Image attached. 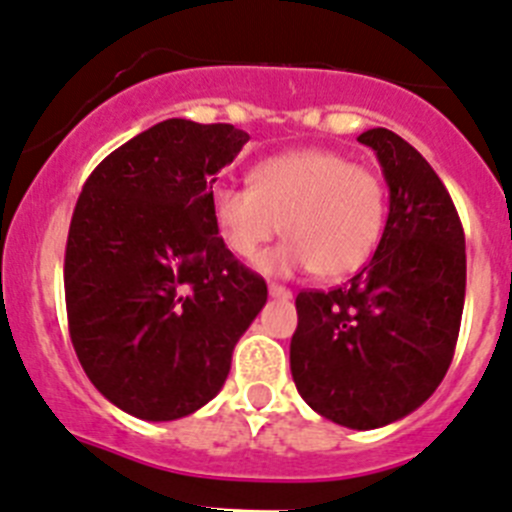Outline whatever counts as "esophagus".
<instances>
[{
    "mask_svg": "<svg viewBox=\"0 0 512 512\" xmlns=\"http://www.w3.org/2000/svg\"><path fill=\"white\" fill-rule=\"evenodd\" d=\"M267 293H270V296H273V298H283V301H288V298L293 296V293H290L288 288H283V285H278V283L267 285Z\"/></svg>",
    "mask_w": 512,
    "mask_h": 512,
    "instance_id": "34e87169",
    "label": "esophagus"
}]
</instances>
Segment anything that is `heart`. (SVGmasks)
<instances>
[{"mask_svg":"<svg viewBox=\"0 0 512 512\" xmlns=\"http://www.w3.org/2000/svg\"><path fill=\"white\" fill-rule=\"evenodd\" d=\"M211 216L224 245L255 257L285 232L283 247L267 252V275L313 270L324 280L357 273L375 252L385 224V188L375 170L349 163L334 150H290L252 170V186H216Z\"/></svg>","mask_w":512,"mask_h":512,"instance_id":"b5f03b06","label":"heart"}]
</instances>
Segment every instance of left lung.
<instances>
[{
  "instance_id": "left-lung-1",
  "label": "left lung",
  "mask_w": 512,
  "mask_h": 512,
  "mask_svg": "<svg viewBox=\"0 0 512 512\" xmlns=\"http://www.w3.org/2000/svg\"><path fill=\"white\" fill-rule=\"evenodd\" d=\"M357 140L382 165L388 222L349 283L298 293L290 372L319 416L367 431L413 413L444 380L462 324L467 252L454 201L416 147L385 127Z\"/></svg>"
}]
</instances>
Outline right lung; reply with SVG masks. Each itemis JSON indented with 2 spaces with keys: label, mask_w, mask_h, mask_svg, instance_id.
Returning <instances> with one entry per match:
<instances>
[{
  "label": "right lung",
  "mask_w": 512,
  "mask_h": 512,
  "mask_svg": "<svg viewBox=\"0 0 512 512\" xmlns=\"http://www.w3.org/2000/svg\"><path fill=\"white\" fill-rule=\"evenodd\" d=\"M250 135L165 119L101 160L68 229L66 311L78 362L142 421L199 411L232 367L267 285L234 260L211 216L216 173Z\"/></svg>",
  "instance_id": "add662e5"
}]
</instances>
